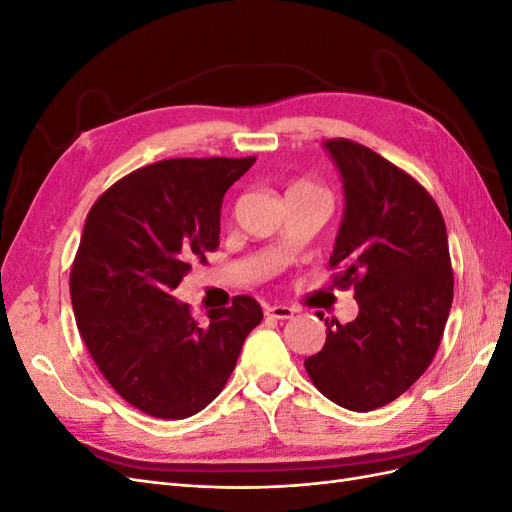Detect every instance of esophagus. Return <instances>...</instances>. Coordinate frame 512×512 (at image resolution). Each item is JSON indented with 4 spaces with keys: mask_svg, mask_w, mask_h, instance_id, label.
Listing matches in <instances>:
<instances>
[{
    "mask_svg": "<svg viewBox=\"0 0 512 512\" xmlns=\"http://www.w3.org/2000/svg\"><path fill=\"white\" fill-rule=\"evenodd\" d=\"M265 314L269 318H275V320H288V318L294 316V309L288 307V305H267Z\"/></svg>",
    "mask_w": 512,
    "mask_h": 512,
    "instance_id": "1",
    "label": "esophagus"
}]
</instances>
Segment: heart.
<instances>
[{
    "instance_id": "b5f03b06",
    "label": "heart",
    "mask_w": 512,
    "mask_h": 512,
    "mask_svg": "<svg viewBox=\"0 0 512 512\" xmlns=\"http://www.w3.org/2000/svg\"><path fill=\"white\" fill-rule=\"evenodd\" d=\"M314 190H320V188H318L314 181H309V179L292 181L290 188H288V192H314Z\"/></svg>"
}]
</instances>
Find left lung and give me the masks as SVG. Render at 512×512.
Instances as JSON below:
<instances>
[{
    "instance_id": "8db88e82",
    "label": "left lung",
    "mask_w": 512,
    "mask_h": 512,
    "mask_svg": "<svg viewBox=\"0 0 512 512\" xmlns=\"http://www.w3.org/2000/svg\"><path fill=\"white\" fill-rule=\"evenodd\" d=\"M344 179L346 213L329 267L354 288L359 316L327 324L307 376L333 404L369 412L425 374L453 303V267L440 207L404 168L350 138L324 141Z\"/></svg>"
}]
</instances>
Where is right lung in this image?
Wrapping results in <instances>:
<instances>
[{"label": "right lung", "mask_w": 512, "mask_h": 512, "mask_svg": "<svg viewBox=\"0 0 512 512\" xmlns=\"http://www.w3.org/2000/svg\"><path fill=\"white\" fill-rule=\"evenodd\" d=\"M250 158H175L134 170L89 209L70 271L76 327L100 374L130 406L188 418L220 395L262 320L239 294L192 316L173 290L220 245L226 190Z\"/></svg>", "instance_id": "add662e5"}]
</instances>
